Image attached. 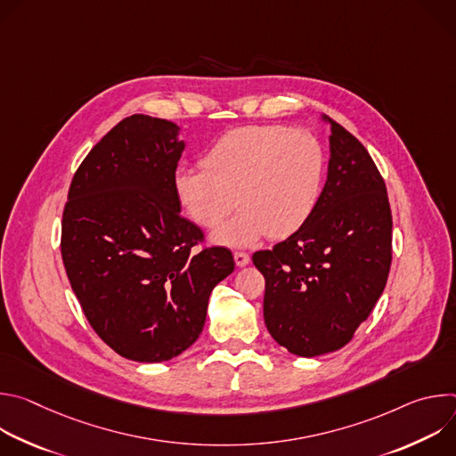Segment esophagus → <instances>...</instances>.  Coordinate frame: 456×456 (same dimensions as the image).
Here are the masks:
<instances>
[{"label": "esophagus", "instance_id": "1", "mask_svg": "<svg viewBox=\"0 0 456 456\" xmlns=\"http://www.w3.org/2000/svg\"><path fill=\"white\" fill-rule=\"evenodd\" d=\"M234 262H236V265H238V267H245V265H248L250 257H248V254H247V252H240V250H236V252H234Z\"/></svg>", "mask_w": 456, "mask_h": 456}]
</instances>
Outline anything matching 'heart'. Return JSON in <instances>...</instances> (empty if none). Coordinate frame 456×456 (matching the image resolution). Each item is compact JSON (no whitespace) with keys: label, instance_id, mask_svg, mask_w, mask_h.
I'll list each match as a JSON object with an SVG mask.
<instances>
[{"label":"heart","instance_id":"b5f03b06","mask_svg":"<svg viewBox=\"0 0 456 456\" xmlns=\"http://www.w3.org/2000/svg\"><path fill=\"white\" fill-rule=\"evenodd\" d=\"M202 171L180 169L173 187L180 208L215 243L248 247L269 234L283 240L301 231L317 209L327 151L305 129L278 124L240 126L216 139L200 160ZM235 199L232 200V197Z\"/></svg>","mask_w":456,"mask_h":456}]
</instances>
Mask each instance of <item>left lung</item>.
Here are the masks:
<instances>
[{"mask_svg": "<svg viewBox=\"0 0 456 456\" xmlns=\"http://www.w3.org/2000/svg\"><path fill=\"white\" fill-rule=\"evenodd\" d=\"M330 126L329 176L315 213L273 250L252 254L265 276L264 317L290 354L343 348L380 297L392 265V211L366 148Z\"/></svg>", "mask_w": 456, "mask_h": 456, "instance_id": "8db88e82", "label": "left lung"}]
</instances>
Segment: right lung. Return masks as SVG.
<instances>
[{"label":"right lung","mask_w":456,"mask_h":456,"mask_svg":"<svg viewBox=\"0 0 456 456\" xmlns=\"http://www.w3.org/2000/svg\"><path fill=\"white\" fill-rule=\"evenodd\" d=\"M166 118L132 115L92 148L62 211L61 256L97 336L118 355L162 362L202 334L213 289L234 271L225 247L180 216L173 180L185 148Z\"/></svg>","instance_id":"obj_1"}]
</instances>
